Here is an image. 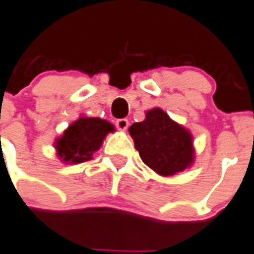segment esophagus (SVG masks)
Here are the masks:
<instances>
[{
    "label": "esophagus",
    "instance_id": "obj_1",
    "mask_svg": "<svg viewBox=\"0 0 254 254\" xmlns=\"http://www.w3.org/2000/svg\"><path fill=\"white\" fill-rule=\"evenodd\" d=\"M115 125H116V127L119 129V130L125 131L127 129V127H129V121H127V119H119Z\"/></svg>",
    "mask_w": 254,
    "mask_h": 254
}]
</instances>
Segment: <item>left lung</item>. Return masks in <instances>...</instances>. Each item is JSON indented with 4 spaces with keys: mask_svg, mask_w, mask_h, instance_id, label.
Segmentation results:
<instances>
[{
    "mask_svg": "<svg viewBox=\"0 0 254 254\" xmlns=\"http://www.w3.org/2000/svg\"><path fill=\"white\" fill-rule=\"evenodd\" d=\"M129 131L142 161L156 173L173 176L192 164L191 134L163 110L148 111L146 120L133 124Z\"/></svg>",
    "mask_w": 254,
    "mask_h": 254,
    "instance_id": "1",
    "label": "left lung"
}]
</instances>
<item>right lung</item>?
Wrapping results in <instances>:
<instances>
[{
  "label": "right lung",
  "mask_w": 254,
  "mask_h": 254,
  "mask_svg": "<svg viewBox=\"0 0 254 254\" xmlns=\"http://www.w3.org/2000/svg\"><path fill=\"white\" fill-rule=\"evenodd\" d=\"M114 130V125L108 121L97 117H81L69 125L62 138L57 140L55 147L65 163H82L91 159L107 133Z\"/></svg>",
  "instance_id": "1"
}]
</instances>
